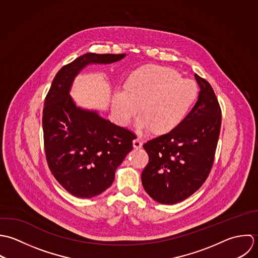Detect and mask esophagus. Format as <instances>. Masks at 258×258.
I'll return each instance as SVG.
<instances>
[{
  "instance_id": "1",
  "label": "esophagus",
  "mask_w": 258,
  "mask_h": 258,
  "mask_svg": "<svg viewBox=\"0 0 258 258\" xmlns=\"http://www.w3.org/2000/svg\"><path fill=\"white\" fill-rule=\"evenodd\" d=\"M133 145H134V148H135V149H137V150H139V149H142V148H143V143H142V141H141L140 139H136V140H134Z\"/></svg>"
}]
</instances>
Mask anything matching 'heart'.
<instances>
[{
	"mask_svg": "<svg viewBox=\"0 0 258 258\" xmlns=\"http://www.w3.org/2000/svg\"><path fill=\"white\" fill-rule=\"evenodd\" d=\"M198 91L192 80L181 79L175 70L150 64L130 77L126 89L114 91L113 110L119 122L128 125L141 107L143 113L137 122L138 130L153 128L156 134H165L183 120Z\"/></svg>",
	"mask_w": 258,
	"mask_h": 258,
	"instance_id": "b5f03b06",
	"label": "heart"
}]
</instances>
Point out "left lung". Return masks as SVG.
Here are the masks:
<instances>
[{
  "label": "left lung",
  "instance_id": "obj_1",
  "mask_svg": "<svg viewBox=\"0 0 258 258\" xmlns=\"http://www.w3.org/2000/svg\"><path fill=\"white\" fill-rule=\"evenodd\" d=\"M201 88L198 102L172 131L147 142L149 163L142 172L145 190L155 202L174 205L194 195L214 161L221 109L209 83L195 75Z\"/></svg>",
  "mask_w": 258,
  "mask_h": 258
}]
</instances>
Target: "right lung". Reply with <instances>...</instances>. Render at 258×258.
Here are the masks:
<instances>
[{
    "instance_id": "1",
    "label": "right lung",
    "mask_w": 258,
    "mask_h": 258,
    "mask_svg": "<svg viewBox=\"0 0 258 258\" xmlns=\"http://www.w3.org/2000/svg\"><path fill=\"white\" fill-rule=\"evenodd\" d=\"M125 53L88 52L63 66L45 99L43 131L46 158L57 182L71 195L90 199L108 188L117 166L133 150L136 136L77 106L70 96L77 75L90 63H111Z\"/></svg>"
}]
</instances>
